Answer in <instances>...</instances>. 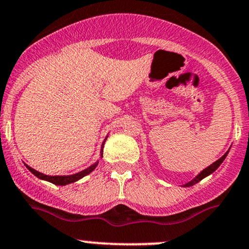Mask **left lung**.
I'll return each instance as SVG.
<instances>
[{"label":"left lung","mask_w":249,"mask_h":249,"mask_svg":"<svg viewBox=\"0 0 249 249\" xmlns=\"http://www.w3.org/2000/svg\"><path fill=\"white\" fill-rule=\"evenodd\" d=\"M227 155H228V151H227V152H226V154H225V155H223V156H222V157H221V158H220V160H216V162H214V163H213V164H212V165H209V166H208V168H206V169H204V170H202V171H201V173H200V174H198V175H197V176H196V177H195V178H194V179H193V181L188 182V183H187V184H184V185H183V187H191V185L196 184V183H198V182H200V181H202V179H203V178H204V177L209 176V175H210V174H213V173H214V171H215V170H216V169L218 168V166H220V165H221V163H222V162H223V160H225V158L227 157Z\"/></svg>","instance_id":"left-lung-1"}]
</instances>
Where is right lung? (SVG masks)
I'll use <instances>...</instances> for the list:
<instances>
[{"label": "right lung", "instance_id": "right-lung-1", "mask_svg": "<svg viewBox=\"0 0 249 249\" xmlns=\"http://www.w3.org/2000/svg\"><path fill=\"white\" fill-rule=\"evenodd\" d=\"M106 138H107V137H106ZM106 138H105V141H106ZM105 141H104V143H105ZM104 143H103V145H104ZM103 147L104 146H102V156H103ZM97 165H98V162L94 163L93 165L89 166V168H87V169H85V170L80 171V173L74 174V175H70V176H48V175L41 174V173H39V171L34 170V169L31 168V166L26 164L27 169H28V170L31 171L32 174H34L35 176L39 177V178H41V179H45V181L53 183V184H56V185H66V184H70V183L76 182L78 179L83 178L84 176H86V175L92 173V171L94 170L95 166H97Z\"/></svg>", "mask_w": 249, "mask_h": 249}]
</instances>
